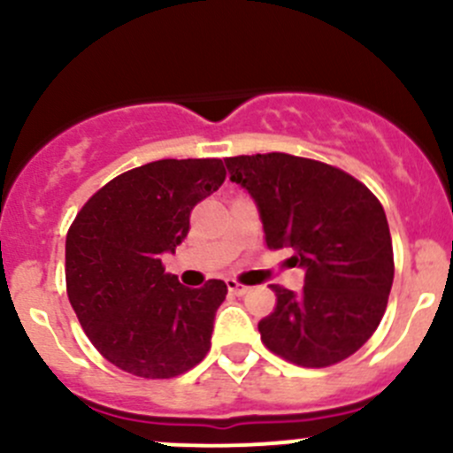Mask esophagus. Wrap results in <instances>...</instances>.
<instances>
[{
    "label": "esophagus",
    "mask_w": 453,
    "mask_h": 453,
    "mask_svg": "<svg viewBox=\"0 0 453 453\" xmlns=\"http://www.w3.org/2000/svg\"><path fill=\"white\" fill-rule=\"evenodd\" d=\"M227 289H230L234 296H245L250 291V287L241 285V282L234 280V278H227Z\"/></svg>",
    "instance_id": "1"
}]
</instances>
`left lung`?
<instances>
[{"mask_svg":"<svg viewBox=\"0 0 453 453\" xmlns=\"http://www.w3.org/2000/svg\"><path fill=\"white\" fill-rule=\"evenodd\" d=\"M230 180L258 205L269 250H294L304 287L272 285L273 311L260 340L303 368H326L357 353L388 307L395 254L379 199L342 168L289 153L226 157Z\"/></svg>","mask_w":453,"mask_h":453,"instance_id":"1","label":"left lung"}]
</instances>
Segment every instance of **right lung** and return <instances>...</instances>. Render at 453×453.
<instances>
[{
    "mask_svg": "<svg viewBox=\"0 0 453 453\" xmlns=\"http://www.w3.org/2000/svg\"><path fill=\"white\" fill-rule=\"evenodd\" d=\"M217 157L157 159L113 177L91 195L65 239L67 298L81 326L113 366L171 379L210 350L214 313L227 285L188 289L164 273L162 254L190 230V212L219 190Z\"/></svg>",
    "mask_w": 453,
    "mask_h": 453,
    "instance_id": "add662e5",
    "label": "right lung"
}]
</instances>
